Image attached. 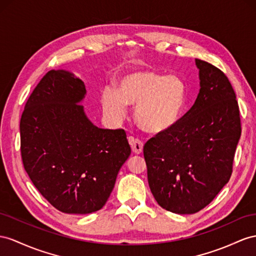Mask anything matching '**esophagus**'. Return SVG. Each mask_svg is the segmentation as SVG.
<instances>
[{"instance_id": "1", "label": "esophagus", "mask_w": 256, "mask_h": 256, "mask_svg": "<svg viewBox=\"0 0 256 256\" xmlns=\"http://www.w3.org/2000/svg\"><path fill=\"white\" fill-rule=\"evenodd\" d=\"M128 142L130 145V148H132V152L136 154H140L142 152V148H144V144L142 140L134 138V137H128Z\"/></svg>"}]
</instances>
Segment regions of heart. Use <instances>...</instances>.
I'll use <instances>...</instances> for the list:
<instances>
[{
  "label": "heart",
  "instance_id": "1",
  "mask_svg": "<svg viewBox=\"0 0 256 256\" xmlns=\"http://www.w3.org/2000/svg\"><path fill=\"white\" fill-rule=\"evenodd\" d=\"M186 100V85L180 78L152 70L130 72L116 92L108 90L102 95L104 109L116 121L126 116V104L136 106L137 126L149 134H162L175 126Z\"/></svg>",
  "mask_w": 256,
  "mask_h": 256
}]
</instances>
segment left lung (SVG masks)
Listing matches in <instances>:
<instances>
[{
  "label": "left lung",
  "mask_w": 256,
  "mask_h": 256,
  "mask_svg": "<svg viewBox=\"0 0 256 256\" xmlns=\"http://www.w3.org/2000/svg\"><path fill=\"white\" fill-rule=\"evenodd\" d=\"M200 90L171 130L144 146L150 190L170 212L194 214L211 203L232 173L241 135L234 90L224 72L196 60Z\"/></svg>",
  "instance_id": "1"
}]
</instances>
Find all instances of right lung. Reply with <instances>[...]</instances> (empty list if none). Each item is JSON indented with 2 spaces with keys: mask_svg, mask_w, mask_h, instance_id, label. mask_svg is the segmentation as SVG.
Instances as JSON below:
<instances>
[{
  "mask_svg": "<svg viewBox=\"0 0 256 256\" xmlns=\"http://www.w3.org/2000/svg\"><path fill=\"white\" fill-rule=\"evenodd\" d=\"M84 82L50 70L32 92L20 119V152L31 182L68 214L100 210L130 154L124 130L95 126L80 104Z\"/></svg>",
  "mask_w": 256,
  "mask_h": 256,
  "instance_id": "1",
  "label": "right lung"
}]
</instances>
